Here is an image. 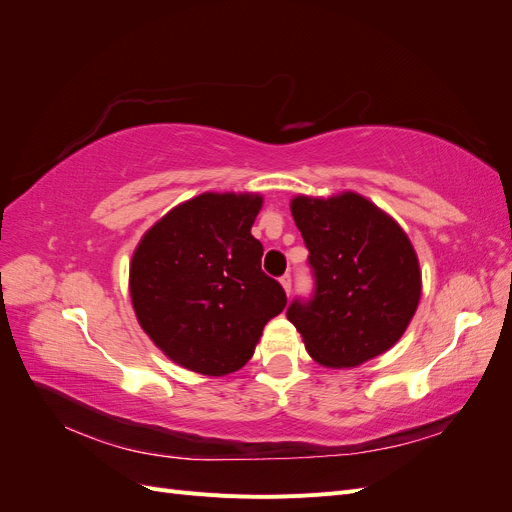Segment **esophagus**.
<instances>
[{"mask_svg": "<svg viewBox=\"0 0 512 512\" xmlns=\"http://www.w3.org/2000/svg\"><path fill=\"white\" fill-rule=\"evenodd\" d=\"M280 284H282V288L286 290V294L290 297V290H292V277H290V273H286V275L280 277Z\"/></svg>", "mask_w": 512, "mask_h": 512, "instance_id": "34e87169", "label": "esophagus"}]
</instances>
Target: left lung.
<instances>
[{
	"label": "left lung",
	"instance_id": "left-lung-1",
	"mask_svg": "<svg viewBox=\"0 0 512 512\" xmlns=\"http://www.w3.org/2000/svg\"><path fill=\"white\" fill-rule=\"evenodd\" d=\"M290 211L316 275L314 299L294 301L288 320L312 359L350 369L376 359L406 333L421 301V267L389 213L356 192L299 194Z\"/></svg>",
	"mask_w": 512,
	"mask_h": 512
}]
</instances>
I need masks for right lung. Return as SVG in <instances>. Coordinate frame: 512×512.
<instances>
[{"mask_svg": "<svg viewBox=\"0 0 512 512\" xmlns=\"http://www.w3.org/2000/svg\"><path fill=\"white\" fill-rule=\"evenodd\" d=\"M254 192H205L170 209L138 241L130 297L141 329L170 361L226 376L252 359L286 292L262 273Z\"/></svg>", "mask_w": 512, "mask_h": 512, "instance_id": "right-lung-1", "label": "right lung"}]
</instances>
